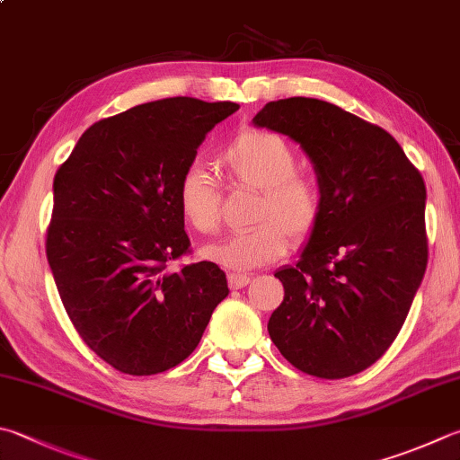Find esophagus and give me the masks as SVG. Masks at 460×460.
Wrapping results in <instances>:
<instances>
[{
    "label": "esophagus",
    "instance_id": "34e87169",
    "mask_svg": "<svg viewBox=\"0 0 460 460\" xmlns=\"http://www.w3.org/2000/svg\"><path fill=\"white\" fill-rule=\"evenodd\" d=\"M250 276L248 274H228V284H230V288L232 290H238V288H244L246 284H250Z\"/></svg>",
    "mask_w": 460,
    "mask_h": 460
}]
</instances>
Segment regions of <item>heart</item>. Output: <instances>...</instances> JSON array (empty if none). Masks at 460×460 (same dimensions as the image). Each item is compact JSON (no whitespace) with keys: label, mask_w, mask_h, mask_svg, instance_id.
I'll return each mask as SVG.
<instances>
[{"label":"heart","mask_w":460,"mask_h":460,"mask_svg":"<svg viewBox=\"0 0 460 460\" xmlns=\"http://www.w3.org/2000/svg\"><path fill=\"white\" fill-rule=\"evenodd\" d=\"M218 166L234 184L260 190L256 226L202 250V256L232 272L276 262L294 242L306 240L323 216V192L314 178L296 172L298 155L282 136L244 129L218 154ZM180 212L196 232L218 228L220 186L200 164L181 172L176 190Z\"/></svg>","instance_id":"1"}]
</instances>
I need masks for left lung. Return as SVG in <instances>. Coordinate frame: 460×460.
Returning a JSON list of instances; mask_svg holds the SVG:
<instances>
[{"instance_id": "obj_1", "label": "left lung", "mask_w": 460, "mask_h": 460, "mask_svg": "<svg viewBox=\"0 0 460 460\" xmlns=\"http://www.w3.org/2000/svg\"><path fill=\"white\" fill-rule=\"evenodd\" d=\"M254 124L298 142L323 192L298 264L274 274L284 300L268 332L306 375H358L391 349L427 270L424 180L386 129L334 103L270 102Z\"/></svg>"}]
</instances>
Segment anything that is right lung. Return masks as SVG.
Here are the masks:
<instances>
[{"mask_svg":"<svg viewBox=\"0 0 460 460\" xmlns=\"http://www.w3.org/2000/svg\"><path fill=\"white\" fill-rule=\"evenodd\" d=\"M234 102L166 98L103 118L54 178L46 254L77 334L110 367L148 376L200 342L228 282L214 262L168 272L190 254L176 190Z\"/></svg>","mask_w":460,"mask_h":460,"instance_id":"right-lung-1","label":"right lung"}]
</instances>
